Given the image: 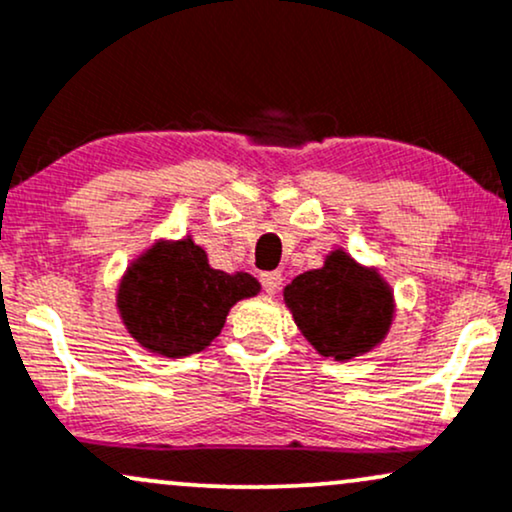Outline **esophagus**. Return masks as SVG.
<instances>
[{
  "label": "esophagus",
  "instance_id": "obj_1",
  "mask_svg": "<svg viewBox=\"0 0 512 512\" xmlns=\"http://www.w3.org/2000/svg\"><path fill=\"white\" fill-rule=\"evenodd\" d=\"M260 281H262L264 291H267L269 295H274V293L281 288L283 274H281V272H264V274L260 276Z\"/></svg>",
  "mask_w": 512,
  "mask_h": 512
}]
</instances>
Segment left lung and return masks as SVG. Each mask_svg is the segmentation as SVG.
I'll return each mask as SVG.
<instances>
[{
    "label": "left lung",
    "instance_id": "1",
    "mask_svg": "<svg viewBox=\"0 0 512 512\" xmlns=\"http://www.w3.org/2000/svg\"><path fill=\"white\" fill-rule=\"evenodd\" d=\"M283 300L317 353L334 360L372 350L393 319L389 286L343 250L331 252L322 269L295 276L283 288Z\"/></svg>",
    "mask_w": 512,
    "mask_h": 512
}]
</instances>
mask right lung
<instances>
[{
	"mask_svg": "<svg viewBox=\"0 0 512 512\" xmlns=\"http://www.w3.org/2000/svg\"><path fill=\"white\" fill-rule=\"evenodd\" d=\"M260 293L255 276L212 269L190 238L157 243L128 269L119 312L140 346L166 357L200 353L219 336L238 300Z\"/></svg>",
	"mask_w": 512,
	"mask_h": 512,
	"instance_id": "add662e5",
	"label": "right lung"
}]
</instances>
